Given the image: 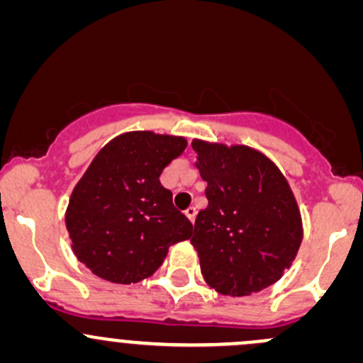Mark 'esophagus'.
Returning <instances> with one entry per match:
<instances>
[{"instance_id": "1", "label": "esophagus", "mask_w": 363, "mask_h": 363, "mask_svg": "<svg viewBox=\"0 0 363 363\" xmlns=\"http://www.w3.org/2000/svg\"><path fill=\"white\" fill-rule=\"evenodd\" d=\"M186 217L189 218L191 224H194V218H196V208H194V206H189V208L186 210Z\"/></svg>"}]
</instances>
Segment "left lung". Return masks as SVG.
I'll use <instances>...</instances> for the list:
<instances>
[{"instance_id": "8db88e82", "label": "left lung", "mask_w": 363, "mask_h": 363, "mask_svg": "<svg viewBox=\"0 0 363 363\" xmlns=\"http://www.w3.org/2000/svg\"><path fill=\"white\" fill-rule=\"evenodd\" d=\"M208 206L198 213L191 245L201 274L222 294L248 296L289 269L303 240L298 203L270 158L250 146L194 139Z\"/></svg>"}]
</instances>
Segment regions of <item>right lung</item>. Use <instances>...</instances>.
<instances>
[{
	"label": "right lung",
	"instance_id": "add662e5",
	"mask_svg": "<svg viewBox=\"0 0 363 363\" xmlns=\"http://www.w3.org/2000/svg\"><path fill=\"white\" fill-rule=\"evenodd\" d=\"M186 146L184 138L134 130L94 157L65 213L72 250L91 272L134 284L157 272L170 246L189 240L193 225L160 184L163 169Z\"/></svg>",
	"mask_w": 363,
	"mask_h": 363
}]
</instances>
